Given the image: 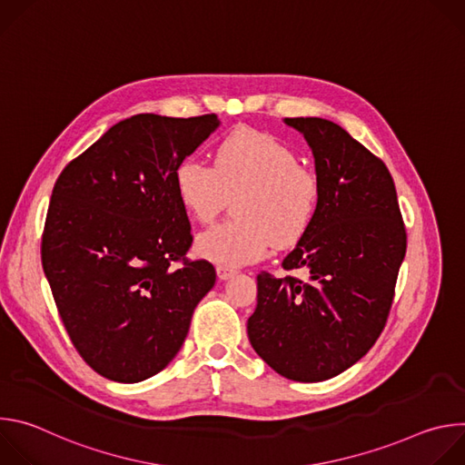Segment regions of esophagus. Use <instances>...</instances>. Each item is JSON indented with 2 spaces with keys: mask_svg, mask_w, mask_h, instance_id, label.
Here are the masks:
<instances>
[{
  "mask_svg": "<svg viewBox=\"0 0 465 465\" xmlns=\"http://www.w3.org/2000/svg\"><path fill=\"white\" fill-rule=\"evenodd\" d=\"M235 274H237V269H233V267H226V264H219V267H217V276L223 282L233 278Z\"/></svg>",
  "mask_w": 465,
  "mask_h": 465,
  "instance_id": "34e87169",
  "label": "esophagus"
}]
</instances>
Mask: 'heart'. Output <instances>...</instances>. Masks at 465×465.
<instances>
[{
	"mask_svg": "<svg viewBox=\"0 0 465 465\" xmlns=\"http://www.w3.org/2000/svg\"><path fill=\"white\" fill-rule=\"evenodd\" d=\"M174 189L198 223H212L237 196V219L208 228L194 242L198 255L226 267L259 261L272 244H296L320 203L318 174L289 145L252 128H237L219 142L213 167L196 158L180 162Z\"/></svg>",
	"mask_w": 465,
	"mask_h": 465,
	"instance_id": "b5f03b06",
	"label": "heart"
}]
</instances>
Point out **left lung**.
I'll use <instances>...</instances> for the list:
<instances>
[{"mask_svg": "<svg viewBox=\"0 0 465 465\" xmlns=\"http://www.w3.org/2000/svg\"><path fill=\"white\" fill-rule=\"evenodd\" d=\"M285 123L307 140L320 178L314 221L282 262L307 280L261 272L248 339L280 375L318 382L353 366L382 333L407 232L382 160L333 121Z\"/></svg>", "mask_w": 465, "mask_h": 465, "instance_id": "1", "label": "left lung"}]
</instances>
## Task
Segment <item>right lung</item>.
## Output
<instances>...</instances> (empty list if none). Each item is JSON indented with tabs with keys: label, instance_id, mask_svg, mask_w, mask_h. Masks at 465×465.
Instances as JSON below:
<instances>
[{
	"label": "right lung",
	"instance_id": "1",
	"mask_svg": "<svg viewBox=\"0 0 465 465\" xmlns=\"http://www.w3.org/2000/svg\"><path fill=\"white\" fill-rule=\"evenodd\" d=\"M217 126L215 114L132 115L53 187L42 267L75 350L110 381L162 371L215 285L212 262L185 257L193 235L174 171Z\"/></svg>",
	"mask_w": 465,
	"mask_h": 465
}]
</instances>
